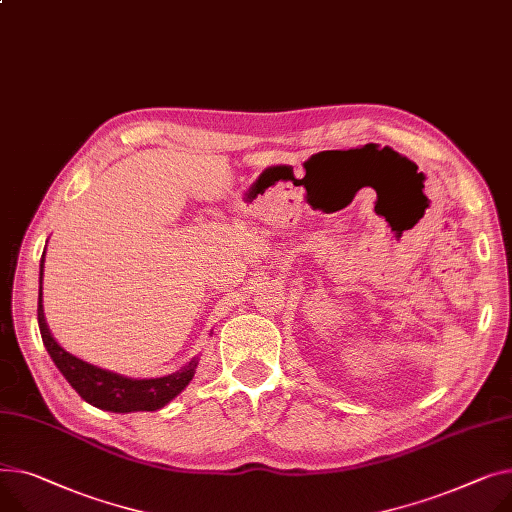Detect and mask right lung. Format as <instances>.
Returning <instances> with one entry per match:
<instances>
[{
  "label": "right lung",
  "mask_w": 512,
  "mask_h": 512,
  "mask_svg": "<svg viewBox=\"0 0 512 512\" xmlns=\"http://www.w3.org/2000/svg\"><path fill=\"white\" fill-rule=\"evenodd\" d=\"M43 263L45 255L41 259V280H43ZM41 290H39V329L43 344L53 358L55 366L61 370L63 377L67 379L78 395L100 410H109L117 414L127 412H154L160 410L170 399H175L193 379V372L197 366V360H191L181 372L168 374V377L160 379H127L119 377L115 372L102 370L98 366H92L88 362H82L80 358L67 354L47 329L45 315H43V304H41Z\"/></svg>",
  "instance_id": "right-lung-1"
}]
</instances>
